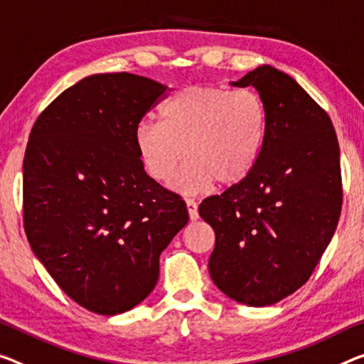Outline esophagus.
I'll use <instances>...</instances> for the list:
<instances>
[{"instance_id":"esophagus-1","label":"esophagus","mask_w":364,"mask_h":364,"mask_svg":"<svg viewBox=\"0 0 364 364\" xmlns=\"http://www.w3.org/2000/svg\"><path fill=\"white\" fill-rule=\"evenodd\" d=\"M186 205H187L190 220H192V221L198 220V206H197V203H195V201H193L192 198H187V200H186Z\"/></svg>"}]
</instances>
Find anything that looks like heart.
Segmentation results:
<instances>
[{"label":"heart","instance_id":"obj_1","mask_svg":"<svg viewBox=\"0 0 364 364\" xmlns=\"http://www.w3.org/2000/svg\"><path fill=\"white\" fill-rule=\"evenodd\" d=\"M159 122L135 128V149L141 166L166 182L183 158L188 163L172 178L178 193H201L218 182L234 187L259 163L268 130V109L260 94L220 86H186L159 109Z\"/></svg>","mask_w":364,"mask_h":364}]
</instances>
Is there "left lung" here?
I'll use <instances>...</instances> for the list:
<instances>
[{"instance_id": "1", "label": "left lung", "mask_w": 364, "mask_h": 364, "mask_svg": "<svg viewBox=\"0 0 364 364\" xmlns=\"http://www.w3.org/2000/svg\"><path fill=\"white\" fill-rule=\"evenodd\" d=\"M232 86L265 100L268 130L244 182L201 201L213 228L211 279L228 298L272 306L303 287L342 210L340 149L331 117L287 73L262 65Z\"/></svg>"}]
</instances>
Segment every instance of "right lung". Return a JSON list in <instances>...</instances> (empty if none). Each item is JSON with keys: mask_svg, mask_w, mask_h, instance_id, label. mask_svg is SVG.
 <instances>
[{"mask_svg": "<svg viewBox=\"0 0 364 364\" xmlns=\"http://www.w3.org/2000/svg\"><path fill=\"white\" fill-rule=\"evenodd\" d=\"M167 86L132 73L87 76L38 115L27 143L24 229L77 304L102 316L153 291L159 255L188 223L177 193L141 166L133 135Z\"/></svg>", "mask_w": 364, "mask_h": 364, "instance_id": "obj_1", "label": "right lung"}]
</instances>
